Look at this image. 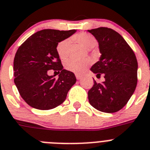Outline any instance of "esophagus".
<instances>
[{"mask_svg":"<svg viewBox=\"0 0 150 150\" xmlns=\"http://www.w3.org/2000/svg\"><path fill=\"white\" fill-rule=\"evenodd\" d=\"M75 76H76V79H78V80H80V79H81V75H79V74H76V75H75Z\"/></svg>","mask_w":150,"mask_h":150,"instance_id":"1","label":"esophagus"}]
</instances>
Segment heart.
<instances>
[{
    "instance_id": "heart-1",
    "label": "heart",
    "mask_w": 150,
    "mask_h": 150,
    "mask_svg": "<svg viewBox=\"0 0 150 150\" xmlns=\"http://www.w3.org/2000/svg\"><path fill=\"white\" fill-rule=\"evenodd\" d=\"M74 40L79 42L81 45L87 49H91L95 46L96 40L92 35L88 33H80L73 37ZM70 40L64 39L60 41L57 46V52L58 56L62 59H66L69 55V49ZM91 64V60L88 58L83 59H69L65 62L64 66L66 69L75 73H83L87 68Z\"/></svg>"
}]
</instances>
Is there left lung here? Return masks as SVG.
Here are the masks:
<instances>
[{
    "mask_svg": "<svg viewBox=\"0 0 150 150\" xmlns=\"http://www.w3.org/2000/svg\"><path fill=\"white\" fill-rule=\"evenodd\" d=\"M99 44L100 60L91 71L104 75L105 81L97 83L88 91L91 106L103 112H116L125 106L137 83V61L134 53L120 34L106 27L88 30Z\"/></svg>",
    "mask_w": 150,
    "mask_h": 150,
    "instance_id": "obj_1",
    "label": "left lung"
}]
</instances>
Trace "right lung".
I'll list each match as a JSON object with an SVG mask.
<instances>
[{
  "label": "right lung",
  "instance_id": "add662e5",
  "mask_svg": "<svg viewBox=\"0 0 150 150\" xmlns=\"http://www.w3.org/2000/svg\"><path fill=\"white\" fill-rule=\"evenodd\" d=\"M75 32V29L41 30L30 36L16 51L14 83L22 98L30 106L48 110L66 100L76 78L73 72L63 69L57 46ZM50 69L61 72L58 79L48 75Z\"/></svg>",
  "mask_w": 150,
  "mask_h": 150
}]
</instances>
